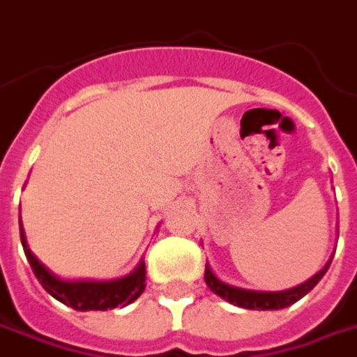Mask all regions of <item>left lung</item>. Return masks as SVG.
I'll use <instances>...</instances> for the list:
<instances>
[{
    "instance_id": "8db88e82",
    "label": "left lung",
    "mask_w": 357,
    "mask_h": 357,
    "mask_svg": "<svg viewBox=\"0 0 357 357\" xmlns=\"http://www.w3.org/2000/svg\"><path fill=\"white\" fill-rule=\"evenodd\" d=\"M332 264V259L326 264L324 270H319L312 280H307L305 284L298 287H291V289H286V291H250V289H241V287L227 286L224 282H220L208 266H206V273H204V280L208 287L218 294L220 298H224L229 303L234 305H240V307H245V310H282V307H287L291 303H296L300 298H303L310 289H314V286L318 284L319 280L324 278V273L328 271Z\"/></svg>"
}]
</instances>
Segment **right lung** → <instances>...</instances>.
Masks as SVG:
<instances>
[{
    "instance_id": "obj_1",
    "label": "right lung",
    "mask_w": 357,
    "mask_h": 357,
    "mask_svg": "<svg viewBox=\"0 0 357 357\" xmlns=\"http://www.w3.org/2000/svg\"><path fill=\"white\" fill-rule=\"evenodd\" d=\"M20 234H22V245H24L25 257L31 266V270L39 280V284L45 287L47 294H52L55 300L73 310L87 312V310H114L117 305H128L142 296L146 289V266L139 264V268L130 273L128 278L114 280V282H63L57 280L52 271L47 270L38 257L31 254L27 241H25L24 227L20 222Z\"/></svg>"
}]
</instances>
